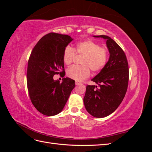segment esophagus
<instances>
[{
	"label": "esophagus",
	"mask_w": 152,
	"mask_h": 152,
	"mask_svg": "<svg viewBox=\"0 0 152 152\" xmlns=\"http://www.w3.org/2000/svg\"><path fill=\"white\" fill-rule=\"evenodd\" d=\"M75 85H77V86H79V85H80V82H79L76 81V82H75Z\"/></svg>",
	"instance_id": "1"
}]
</instances>
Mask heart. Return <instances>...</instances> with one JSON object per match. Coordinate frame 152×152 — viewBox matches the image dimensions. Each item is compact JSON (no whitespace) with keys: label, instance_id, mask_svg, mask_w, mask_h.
Listing matches in <instances>:
<instances>
[{"label":"heart","instance_id":"b5f03b06","mask_svg":"<svg viewBox=\"0 0 152 152\" xmlns=\"http://www.w3.org/2000/svg\"><path fill=\"white\" fill-rule=\"evenodd\" d=\"M77 54L83 55L81 66H72L69 68L66 73L68 77L77 81H82L89 77L91 70L96 72L105 66L108 59V51L104 48L91 40H87L77 43L75 49L67 46L64 50L63 59L66 65H70Z\"/></svg>","mask_w":152,"mask_h":152}]
</instances>
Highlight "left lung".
Masks as SVG:
<instances>
[{
    "mask_svg": "<svg viewBox=\"0 0 152 152\" xmlns=\"http://www.w3.org/2000/svg\"><path fill=\"white\" fill-rule=\"evenodd\" d=\"M106 40L110 53L108 62L91 80L98 85L86 87L84 103L89 113L96 118L105 117L115 110L126 95L129 82V66L125 53L107 35H94Z\"/></svg>",
    "mask_w": 152,
    "mask_h": 152,
    "instance_id": "left-lung-1",
    "label": "left lung"
}]
</instances>
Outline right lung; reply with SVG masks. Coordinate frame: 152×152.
<instances>
[{
	"label": "right lung",
	"mask_w": 152,
	"mask_h": 152,
	"mask_svg": "<svg viewBox=\"0 0 152 152\" xmlns=\"http://www.w3.org/2000/svg\"><path fill=\"white\" fill-rule=\"evenodd\" d=\"M72 40L67 35L49 33L39 40L31 53L27 87L32 104L45 115L60 113L75 87V80L70 78H64L61 83L53 79L54 75L65 72L63 52Z\"/></svg>",
	"instance_id": "right-lung-1"
}]
</instances>
